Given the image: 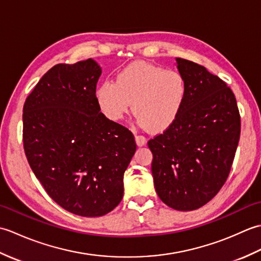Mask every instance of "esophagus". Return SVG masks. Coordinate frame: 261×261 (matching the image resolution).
<instances>
[{
  "label": "esophagus",
  "mask_w": 261,
  "mask_h": 261,
  "mask_svg": "<svg viewBox=\"0 0 261 261\" xmlns=\"http://www.w3.org/2000/svg\"><path fill=\"white\" fill-rule=\"evenodd\" d=\"M136 142H137V145L139 146V147L145 146L146 143H147L146 137L142 136V135H137V136H136Z\"/></svg>",
  "instance_id": "obj_1"
}]
</instances>
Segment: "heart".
I'll return each mask as SVG.
<instances>
[{
	"mask_svg": "<svg viewBox=\"0 0 261 261\" xmlns=\"http://www.w3.org/2000/svg\"><path fill=\"white\" fill-rule=\"evenodd\" d=\"M187 83L179 71L146 62H134L120 69L115 82L104 81L96 90L103 113L120 120L130 110L145 129L167 130L181 113Z\"/></svg>",
	"mask_w": 261,
	"mask_h": 261,
	"instance_id": "1",
	"label": "heart"
}]
</instances>
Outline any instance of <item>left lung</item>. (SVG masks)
I'll list each match as a JSON object with an SVG mask.
<instances>
[{"mask_svg":"<svg viewBox=\"0 0 261 261\" xmlns=\"http://www.w3.org/2000/svg\"><path fill=\"white\" fill-rule=\"evenodd\" d=\"M187 96L174 124L148 141L159 198L178 211L210 202L228 179L240 139V113L231 88L202 65L177 58Z\"/></svg>","mask_w":261,"mask_h":261,"instance_id":"8db88e82","label":"left lung"}]
</instances>
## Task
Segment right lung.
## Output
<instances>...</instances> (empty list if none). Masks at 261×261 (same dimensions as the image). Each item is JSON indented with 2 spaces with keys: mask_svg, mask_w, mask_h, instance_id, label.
<instances>
[{
  "mask_svg": "<svg viewBox=\"0 0 261 261\" xmlns=\"http://www.w3.org/2000/svg\"><path fill=\"white\" fill-rule=\"evenodd\" d=\"M93 59L49 69L23 105L24 152L47 194L76 215L111 212L123 197V174L135 154L127 127L99 112Z\"/></svg>",
  "mask_w": 261,
  "mask_h": 261,
  "instance_id": "right-lung-1",
  "label": "right lung"
}]
</instances>
